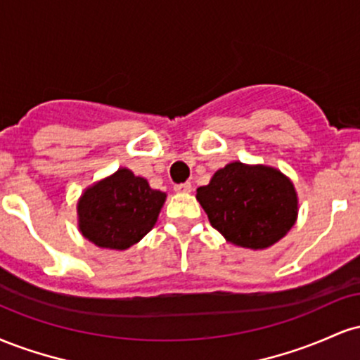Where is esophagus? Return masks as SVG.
Masks as SVG:
<instances>
[{
  "label": "esophagus",
  "mask_w": 360,
  "mask_h": 360,
  "mask_svg": "<svg viewBox=\"0 0 360 360\" xmlns=\"http://www.w3.org/2000/svg\"><path fill=\"white\" fill-rule=\"evenodd\" d=\"M174 191L176 193H191L193 191V184L191 183L177 184V186H174Z\"/></svg>",
  "instance_id": "34e87169"
}]
</instances>
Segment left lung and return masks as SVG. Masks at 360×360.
<instances>
[{"mask_svg": "<svg viewBox=\"0 0 360 360\" xmlns=\"http://www.w3.org/2000/svg\"><path fill=\"white\" fill-rule=\"evenodd\" d=\"M213 229L230 243L259 250L274 245L295 225L298 194L283 172L230 162L196 189Z\"/></svg>", "mask_w": 360, "mask_h": 360, "instance_id": "1", "label": "left lung"}]
</instances>
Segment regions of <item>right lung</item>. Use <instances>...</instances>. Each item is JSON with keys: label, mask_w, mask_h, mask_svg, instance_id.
I'll return each mask as SVG.
<instances>
[{"label": "right lung", "mask_w": 360, "mask_h": 360, "mask_svg": "<svg viewBox=\"0 0 360 360\" xmlns=\"http://www.w3.org/2000/svg\"><path fill=\"white\" fill-rule=\"evenodd\" d=\"M164 201L166 193L122 167L84 189L77 203L79 232L101 249L125 250L154 229Z\"/></svg>", "instance_id": "obj_1"}]
</instances>
